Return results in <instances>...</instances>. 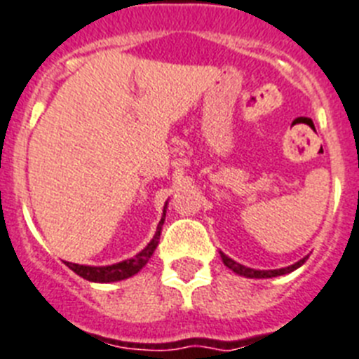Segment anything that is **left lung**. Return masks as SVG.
Returning <instances> with one entry per match:
<instances>
[{"label":"left lung","instance_id":"8db88e82","mask_svg":"<svg viewBox=\"0 0 359 359\" xmlns=\"http://www.w3.org/2000/svg\"><path fill=\"white\" fill-rule=\"evenodd\" d=\"M219 254H222V259H223V263H225L226 267L231 269V271H234L236 274L245 276V278H276V276L289 274V272L296 271V269L302 267L303 263L307 262V258H303V259H299L298 263L290 265V267L276 269V271H254V269H249V267H245V265H240V263H236L234 259H231L229 256H225L223 252H219Z\"/></svg>","mask_w":359,"mask_h":359}]
</instances>
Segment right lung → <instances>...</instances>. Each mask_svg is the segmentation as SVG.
Here are the masks:
<instances>
[{"instance_id":"right-lung-1","label":"right lung","mask_w":359,"mask_h":359,"mask_svg":"<svg viewBox=\"0 0 359 359\" xmlns=\"http://www.w3.org/2000/svg\"><path fill=\"white\" fill-rule=\"evenodd\" d=\"M165 209H167V205H165ZM163 222L165 210L163 217H161V222H159L158 229H156V234L154 238H152V241H150L137 256H134V258L125 259V262L116 263V265H109V267H87V265H78V263H67V267H69L70 271H74L78 276H81L83 280L96 281V283H109V281H119L125 280V278H130V276L137 274V272L142 271L147 265V262L150 259V256L154 254L156 247H158Z\"/></svg>"}]
</instances>
